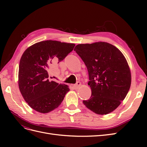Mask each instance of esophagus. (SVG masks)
<instances>
[{"instance_id":"esophagus-1","label":"esophagus","mask_w":147,"mask_h":147,"mask_svg":"<svg viewBox=\"0 0 147 147\" xmlns=\"http://www.w3.org/2000/svg\"><path fill=\"white\" fill-rule=\"evenodd\" d=\"M81 86V83L80 82H78L76 84H75L73 85V88L75 89V90H77L78 88H79V87Z\"/></svg>"}]
</instances>
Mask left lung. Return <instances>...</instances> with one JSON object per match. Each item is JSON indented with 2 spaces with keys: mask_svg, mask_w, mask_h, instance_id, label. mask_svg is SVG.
<instances>
[{
  "mask_svg": "<svg viewBox=\"0 0 147 147\" xmlns=\"http://www.w3.org/2000/svg\"><path fill=\"white\" fill-rule=\"evenodd\" d=\"M74 51L88 71L91 96L83 104L98 115L112 112L131 86V70L125 57L117 47L104 42L78 44Z\"/></svg>",
  "mask_w": 147,
  "mask_h": 147,
  "instance_id": "1",
  "label": "left lung"
}]
</instances>
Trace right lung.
Here are the masks:
<instances>
[{"instance_id": "add662e5", "label": "right lung", "mask_w": 147, "mask_h": 147, "mask_svg": "<svg viewBox=\"0 0 147 147\" xmlns=\"http://www.w3.org/2000/svg\"><path fill=\"white\" fill-rule=\"evenodd\" d=\"M74 43L45 40L34 44L22 55L18 85L24 99L37 112L47 113L57 108L70 90L64 84L48 79L50 64L63 61L73 50Z\"/></svg>"}]
</instances>
